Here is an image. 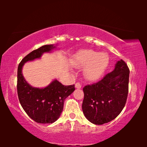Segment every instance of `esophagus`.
I'll return each instance as SVG.
<instances>
[{
  "label": "esophagus",
  "instance_id": "1",
  "mask_svg": "<svg viewBox=\"0 0 147 147\" xmlns=\"http://www.w3.org/2000/svg\"><path fill=\"white\" fill-rule=\"evenodd\" d=\"M75 87H76V88H78V89H80V88H82V86H81V84L79 83V82H77V83L75 84Z\"/></svg>",
  "mask_w": 147,
  "mask_h": 147
}]
</instances>
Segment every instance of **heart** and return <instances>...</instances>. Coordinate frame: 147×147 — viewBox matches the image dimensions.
<instances>
[{"instance_id": "heart-1", "label": "heart", "mask_w": 147, "mask_h": 147, "mask_svg": "<svg viewBox=\"0 0 147 147\" xmlns=\"http://www.w3.org/2000/svg\"><path fill=\"white\" fill-rule=\"evenodd\" d=\"M73 64L78 68L86 67L84 70V77L89 81H95L101 77L107 68L108 57L105 53L82 49L74 55Z\"/></svg>"}]
</instances>
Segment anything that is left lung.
I'll list each match as a JSON object with an SVG mask.
<instances>
[{
  "label": "left lung",
  "mask_w": 147,
  "mask_h": 147,
  "mask_svg": "<svg viewBox=\"0 0 147 147\" xmlns=\"http://www.w3.org/2000/svg\"><path fill=\"white\" fill-rule=\"evenodd\" d=\"M130 70L122 59L97 83L83 88L82 110L90 122L101 125L117 117L127 99Z\"/></svg>",
  "instance_id": "left-lung-1"
}]
</instances>
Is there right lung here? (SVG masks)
Listing matches in <instances>:
<instances>
[{"label": "right lung", "mask_w": 147, "mask_h": 147, "mask_svg": "<svg viewBox=\"0 0 147 147\" xmlns=\"http://www.w3.org/2000/svg\"><path fill=\"white\" fill-rule=\"evenodd\" d=\"M55 46L46 45L26 55L17 70V94L20 104L27 115L37 123L50 124L59 118L65 98L75 90V86H63L57 80L43 88H34L27 82L22 73L26 62L39 59L43 53L51 52Z\"/></svg>", "instance_id": "1"}]
</instances>
